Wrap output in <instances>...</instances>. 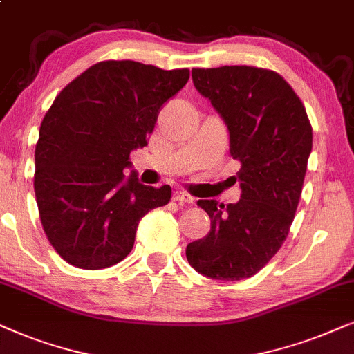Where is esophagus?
<instances>
[{"label": "esophagus", "instance_id": "obj_1", "mask_svg": "<svg viewBox=\"0 0 354 354\" xmlns=\"http://www.w3.org/2000/svg\"><path fill=\"white\" fill-rule=\"evenodd\" d=\"M173 201L178 202L180 205H187V204H192V196L187 194V192H183V191H176L173 192Z\"/></svg>", "mask_w": 354, "mask_h": 354}]
</instances>
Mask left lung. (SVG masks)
<instances>
[{"instance_id": "1", "label": "left lung", "mask_w": 354, "mask_h": 354, "mask_svg": "<svg viewBox=\"0 0 354 354\" xmlns=\"http://www.w3.org/2000/svg\"><path fill=\"white\" fill-rule=\"evenodd\" d=\"M192 82L228 128L230 152L241 163V199L228 205L197 202L210 216V232L187 244V262L214 280L249 279L288 236L313 150V128L303 102L275 71L192 69Z\"/></svg>"}]
</instances>
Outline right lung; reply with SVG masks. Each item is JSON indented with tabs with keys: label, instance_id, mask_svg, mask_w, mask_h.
Returning <instances> with one entry per match:
<instances>
[{
	"label": "right lung",
	"instance_id": "add662e5",
	"mask_svg": "<svg viewBox=\"0 0 354 354\" xmlns=\"http://www.w3.org/2000/svg\"><path fill=\"white\" fill-rule=\"evenodd\" d=\"M187 79L189 69L100 61L46 111L35 145V199L46 238L71 266L98 270L121 262L139 220L171 199L168 185L144 186L134 171L124 180L122 169Z\"/></svg>",
	"mask_w": 354,
	"mask_h": 354
}]
</instances>
